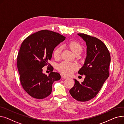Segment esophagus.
<instances>
[{
  "label": "esophagus",
  "mask_w": 124,
  "mask_h": 124,
  "mask_svg": "<svg viewBox=\"0 0 124 124\" xmlns=\"http://www.w3.org/2000/svg\"><path fill=\"white\" fill-rule=\"evenodd\" d=\"M62 77L63 78H64V79H66V78H69L68 76H65V75H64V76H62Z\"/></svg>",
  "instance_id": "1"
}]
</instances>
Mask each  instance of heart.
<instances>
[{"instance_id": "obj_1", "label": "heart", "mask_w": 124, "mask_h": 124, "mask_svg": "<svg viewBox=\"0 0 124 124\" xmlns=\"http://www.w3.org/2000/svg\"><path fill=\"white\" fill-rule=\"evenodd\" d=\"M68 46L74 54L82 51V45L78 42L71 41L68 43ZM62 50L61 47H58L54 51V57L56 59H59L60 58ZM76 68L77 66L75 64L68 61H63L58 66V69L61 73L67 75L72 74Z\"/></svg>"}]
</instances>
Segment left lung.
I'll return each mask as SVG.
<instances>
[{
  "mask_svg": "<svg viewBox=\"0 0 124 124\" xmlns=\"http://www.w3.org/2000/svg\"><path fill=\"white\" fill-rule=\"evenodd\" d=\"M78 35L87 46L85 62L78 72L85 77L81 83L75 79L74 86L69 93L75 100L84 102L96 96L109 76L110 55L106 45L99 39L84 34Z\"/></svg>",
  "mask_w": 124,
  "mask_h": 124,
  "instance_id": "obj_1",
  "label": "left lung"
}]
</instances>
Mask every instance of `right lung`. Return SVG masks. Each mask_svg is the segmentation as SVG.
Masks as SVG:
<instances>
[{
  "mask_svg": "<svg viewBox=\"0 0 124 124\" xmlns=\"http://www.w3.org/2000/svg\"><path fill=\"white\" fill-rule=\"evenodd\" d=\"M65 39L57 32L42 30L23 42L17 56V69L23 88L33 98H46L51 93L53 82L60 79V74L53 72L48 61L54 48ZM47 65H50L48 69L51 71L49 76L42 73V68Z\"/></svg>",
  "mask_w": 124,
  "mask_h": 124,
  "instance_id": "right-lung-1",
  "label": "right lung"
}]
</instances>
